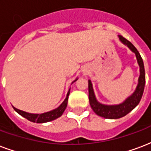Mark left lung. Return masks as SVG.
Returning <instances> with one entry per match:
<instances>
[{
	"mask_svg": "<svg viewBox=\"0 0 151 151\" xmlns=\"http://www.w3.org/2000/svg\"><path fill=\"white\" fill-rule=\"evenodd\" d=\"M120 40L122 43L126 45L136 55L137 63L140 67V76L138 78V84L137 86L135 91L133 95H130L129 98H127L124 101L118 105H104L102 104L97 101L95 98L94 90L92 87L91 81H88V90H89V101L92 110L95 111L99 116L104 117L106 119H118L126 116L127 114L130 112L133 108L137 107V105L139 104L141 99L142 97L145 83H146V75H145V69L144 64L142 56H140V53L137 50L135 47L133 46L132 43H130L129 40L124 38L121 35H119Z\"/></svg>",
	"mask_w": 151,
	"mask_h": 151,
	"instance_id": "obj_1",
	"label": "left lung"
}]
</instances>
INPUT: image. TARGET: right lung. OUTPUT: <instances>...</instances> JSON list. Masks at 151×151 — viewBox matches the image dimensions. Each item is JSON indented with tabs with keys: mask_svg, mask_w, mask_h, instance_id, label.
<instances>
[{
	"mask_svg": "<svg viewBox=\"0 0 151 151\" xmlns=\"http://www.w3.org/2000/svg\"><path fill=\"white\" fill-rule=\"evenodd\" d=\"M78 78L76 79L75 81H77ZM73 81V82H75ZM69 91L67 93V96H66L65 99L63 101L61 104L60 105L59 107L56 109H54L52 111H47V112H44L42 114H32V113H28L26 111H21L19 109H17L14 107H13L15 111H17L18 114H20L22 116L25 117L26 119H27L28 120H30L31 122H36V123H45V122H49L52 120H55L58 117L61 116H62L63 112L65 110L66 107H67V104H68V99H69Z\"/></svg>",
	"mask_w": 151,
	"mask_h": 151,
	"instance_id": "right-lung-1",
	"label": "right lung"
}]
</instances>
